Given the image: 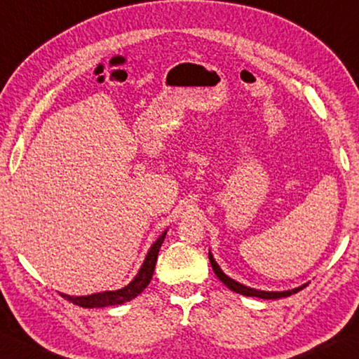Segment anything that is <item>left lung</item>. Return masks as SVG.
I'll list each match as a JSON object with an SVG mask.
<instances>
[{
    "label": "left lung",
    "instance_id": "left-lung-1",
    "mask_svg": "<svg viewBox=\"0 0 359 359\" xmlns=\"http://www.w3.org/2000/svg\"><path fill=\"white\" fill-rule=\"evenodd\" d=\"M208 260H210V264L213 268L215 274H217V278L222 280V283L226 285V287L237 292V294L241 295H245V297H258V299H263V300H276V299H283V297H290L292 294H297V292L302 290L303 287H306L308 284H303L300 287H295L292 290H283V292H269V290H258V289H252V287H247V285L237 283L233 278H229L228 274L223 273V269L219 268V264L215 262V258L212 255V252H208Z\"/></svg>",
    "mask_w": 359,
    "mask_h": 359
}]
</instances>
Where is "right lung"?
Returning a JSON list of instances; mask_svg holds the SVG:
<instances>
[{
    "label": "right lung",
    "instance_id": "1",
    "mask_svg": "<svg viewBox=\"0 0 359 359\" xmlns=\"http://www.w3.org/2000/svg\"><path fill=\"white\" fill-rule=\"evenodd\" d=\"M165 236H167V229L158 236V239L154 242L149 249L147 255L142 262L140 271L133 278V280L125 287L118 289V290H106V292H97V294H91V295H81V297H74V295H67V294H60L65 300H69L74 303V305L83 306V308H102V306H110V305H122V303H126L130 300H133L135 297H137L144 290L149 283H151L152 274H154V268H156L157 263V257H158V250L163 244Z\"/></svg>",
    "mask_w": 359,
    "mask_h": 359
}]
</instances>
